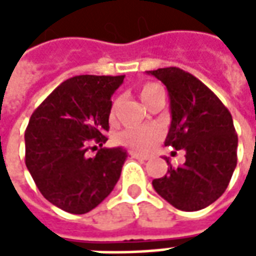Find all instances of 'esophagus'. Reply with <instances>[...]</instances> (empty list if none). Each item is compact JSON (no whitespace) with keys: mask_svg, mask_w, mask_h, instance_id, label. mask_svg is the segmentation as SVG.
Returning <instances> with one entry per match:
<instances>
[{"mask_svg":"<svg viewBox=\"0 0 256 256\" xmlns=\"http://www.w3.org/2000/svg\"><path fill=\"white\" fill-rule=\"evenodd\" d=\"M130 155H132V158H134V159H138V160H148V159H150V156L141 155V154H137V152H132Z\"/></svg>","mask_w":256,"mask_h":256,"instance_id":"1","label":"esophagus"}]
</instances>
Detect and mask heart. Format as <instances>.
<instances>
[{
    "label": "heart",
    "mask_w": 256,
    "mask_h": 256,
    "mask_svg": "<svg viewBox=\"0 0 256 256\" xmlns=\"http://www.w3.org/2000/svg\"><path fill=\"white\" fill-rule=\"evenodd\" d=\"M163 90L158 84H145L140 90V97L145 106H150L152 97ZM118 106L119 101L114 100L110 110V119L112 122L116 119ZM163 138V130L159 126H144V128H126L116 137L118 142L123 146H128V150H136V152H150L155 148V145Z\"/></svg>",
    "instance_id": "b5f03b06"
}]
</instances>
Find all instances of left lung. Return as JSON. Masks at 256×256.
Here are the masks:
<instances>
[{"mask_svg":"<svg viewBox=\"0 0 256 256\" xmlns=\"http://www.w3.org/2000/svg\"><path fill=\"white\" fill-rule=\"evenodd\" d=\"M166 84L172 124L166 146L185 150V163L170 164L152 181L166 202L182 211L206 208L222 196L237 164V134L229 110L192 74L177 67L146 71Z\"/></svg>","mask_w":256,"mask_h":256,"instance_id":"left-lung-1","label":"left lung"}]
</instances>
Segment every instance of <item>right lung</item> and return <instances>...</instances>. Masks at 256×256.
I'll use <instances>...</instances> for the list:
<instances>
[{
	"instance_id": "right-lung-1",
	"label": "right lung",
	"mask_w": 256,
	"mask_h": 256,
	"mask_svg": "<svg viewBox=\"0 0 256 256\" xmlns=\"http://www.w3.org/2000/svg\"><path fill=\"white\" fill-rule=\"evenodd\" d=\"M124 75H78L58 84L26 128V166L42 196L71 214H86L114 190L128 152L100 148L108 138L111 97Z\"/></svg>"
}]
</instances>
